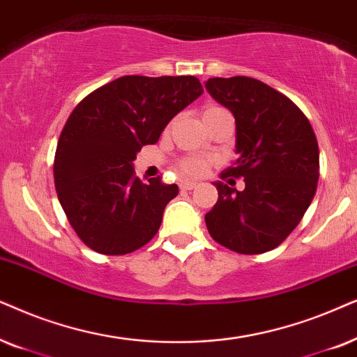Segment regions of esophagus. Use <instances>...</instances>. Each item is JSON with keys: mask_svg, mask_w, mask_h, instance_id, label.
Masks as SVG:
<instances>
[{"mask_svg": "<svg viewBox=\"0 0 357 357\" xmlns=\"http://www.w3.org/2000/svg\"><path fill=\"white\" fill-rule=\"evenodd\" d=\"M179 188L183 189V191H191V189L196 188V183H191V181H183L179 184Z\"/></svg>", "mask_w": 357, "mask_h": 357, "instance_id": "34e87169", "label": "esophagus"}]
</instances>
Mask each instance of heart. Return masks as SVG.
<instances>
[{
    "mask_svg": "<svg viewBox=\"0 0 357 357\" xmlns=\"http://www.w3.org/2000/svg\"><path fill=\"white\" fill-rule=\"evenodd\" d=\"M222 112H227L223 107H218V106H207L204 109V117H211V116H215V114H222ZM208 165H211V161L207 158H202V156H188V158H183L181 161L178 163V168L181 171L183 174L189 176V178H199V176L206 174V171L208 169Z\"/></svg>",
    "mask_w": 357,
    "mask_h": 357,
    "instance_id": "heart-1",
    "label": "heart"
}]
</instances>
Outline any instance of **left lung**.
<instances>
[{"label":"left lung","mask_w":357,"mask_h":357,"mask_svg":"<svg viewBox=\"0 0 357 357\" xmlns=\"http://www.w3.org/2000/svg\"><path fill=\"white\" fill-rule=\"evenodd\" d=\"M211 96L235 117L238 160L220 178H243L245 189L213 183L218 201L206 213L217 243L241 255L274 250L302 220L317 191L320 153L315 132L282 93L248 76L211 78Z\"/></svg>","instance_id":"8db88e82"}]
</instances>
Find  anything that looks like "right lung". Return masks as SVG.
<instances>
[{"instance_id":"obj_1","label":"right lung","mask_w":357,"mask_h":357,"mask_svg":"<svg viewBox=\"0 0 357 357\" xmlns=\"http://www.w3.org/2000/svg\"><path fill=\"white\" fill-rule=\"evenodd\" d=\"M204 93L196 76L127 75L73 109L56 144L59 201L79 240L101 255H127L158 231L176 184L144 183L132 161L158 142L176 114Z\"/></svg>"}]
</instances>
